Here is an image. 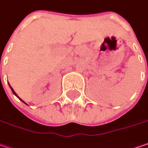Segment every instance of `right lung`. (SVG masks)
Segmentation results:
<instances>
[{"instance_id": "add662e5", "label": "right lung", "mask_w": 148, "mask_h": 148, "mask_svg": "<svg viewBox=\"0 0 148 148\" xmlns=\"http://www.w3.org/2000/svg\"><path fill=\"white\" fill-rule=\"evenodd\" d=\"M9 85H10V84H9ZM10 89H11V90H12V92H13V93H14V94H15V95H16V97H17V98H18V99H20V100H21V101H22L23 103H25V102H24V101H23L22 99H20V98H19V96H18V95H17V94H16V92H15V91H14V90H13V88H11V87H10ZM25 104H26V103H25Z\"/></svg>"}]
</instances>
